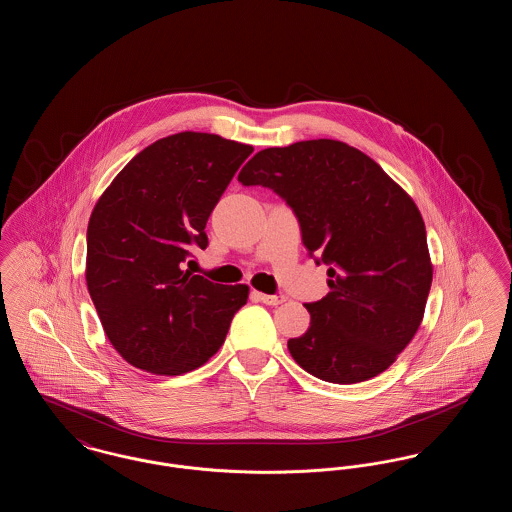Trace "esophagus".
Instances as JSON below:
<instances>
[{"label": "esophagus", "mask_w": 512, "mask_h": 512, "mask_svg": "<svg viewBox=\"0 0 512 512\" xmlns=\"http://www.w3.org/2000/svg\"><path fill=\"white\" fill-rule=\"evenodd\" d=\"M251 295H253V299H257V301H261V303H265V305H272V307H276V305H280V303L286 301L284 295H268V293L261 292H253Z\"/></svg>", "instance_id": "obj_1"}]
</instances>
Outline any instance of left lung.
Masks as SVG:
<instances>
[{
  "label": "left lung",
  "mask_w": 512,
  "mask_h": 512,
  "mask_svg": "<svg viewBox=\"0 0 512 512\" xmlns=\"http://www.w3.org/2000/svg\"><path fill=\"white\" fill-rule=\"evenodd\" d=\"M238 180L280 195L309 255L330 267L328 295L305 303L309 330L288 341L295 363L332 384L365 382L390 368L422 322L434 274L411 195L338 140L268 147Z\"/></svg>",
  "instance_id": "left-lung-1"
}]
</instances>
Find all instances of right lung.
I'll return each instance as SVG.
<instances>
[{
  "label": "right lung",
  "mask_w": 512,
  "mask_h": 512,
  "mask_svg": "<svg viewBox=\"0 0 512 512\" xmlns=\"http://www.w3.org/2000/svg\"><path fill=\"white\" fill-rule=\"evenodd\" d=\"M251 151L217 134H172L140 151L99 197L86 234V284L126 363L178 376L205 365L226 340L249 288L184 267L194 247L209 244V215Z\"/></svg>",
  "instance_id": "right-lung-1"
}]
</instances>
